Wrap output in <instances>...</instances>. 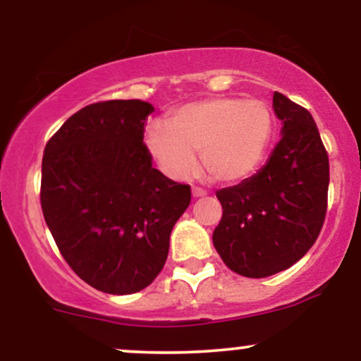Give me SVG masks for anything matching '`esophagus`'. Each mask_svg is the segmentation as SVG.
Returning a JSON list of instances; mask_svg holds the SVG:
<instances>
[{
  "label": "esophagus",
  "mask_w": 361,
  "mask_h": 361,
  "mask_svg": "<svg viewBox=\"0 0 361 361\" xmlns=\"http://www.w3.org/2000/svg\"><path fill=\"white\" fill-rule=\"evenodd\" d=\"M192 193H193V197H195V198H200V197H205V195H207V190L200 188V186H193Z\"/></svg>",
  "instance_id": "obj_1"
}]
</instances>
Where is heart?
I'll use <instances>...</instances> for the list:
<instances>
[{"label":"heart","mask_w":361,"mask_h":361,"mask_svg":"<svg viewBox=\"0 0 361 361\" xmlns=\"http://www.w3.org/2000/svg\"><path fill=\"white\" fill-rule=\"evenodd\" d=\"M275 130L270 106L261 100L219 97L173 111L168 126L154 123L146 146L168 176L183 180L197 168L195 152L210 180L235 183L259 166Z\"/></svg>","instance_id":"b5f03b06"}]
</instances>
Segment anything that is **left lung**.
Here are the masks:
<instances>
[{
    "instance_id": "left-lung-1",
    "label": "left lung",
    "mask_w": 361,
    "mask_h": 361,
    "mask_svg": "<svg viewBox=\"0 0 361 361\" xmlns=\"http://www.w3.org/2000/svg\"><path fill=\"white\" fill-rule=\"evenodd\" d=\"M281 139L256 175L219 190L222 219L212 241L247 279L287 270L316 243L327 210L329 157L307 109L273 93Z\"/></svg>"
}]
</instances>
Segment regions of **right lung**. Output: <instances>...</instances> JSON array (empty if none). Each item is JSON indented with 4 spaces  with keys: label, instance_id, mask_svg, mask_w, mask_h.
Returning a JSON list of instances; mask_svg holds the SVG:
<instances>
[{
    "label": "right lung",
    "instance_id": "add662e5",
    "mask_svg": "<svg viewBox=\"0 0 361 361\" xmlns=\"http://www.w3.org/2000/svg\"><path fill=\"white\" fill-rule=\"evenodd\" d=\"M151 103H91L49 139L40 205L71 270L93 288L127 295L166 263L169 234L192 200L190 185L152 168L144 142Z\"/></svg>",
    "mask_w": 361,
    "mask_h": 361
}]
</instances>
